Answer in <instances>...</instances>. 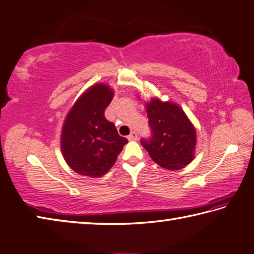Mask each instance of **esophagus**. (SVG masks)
<instances>
[{
    "mask_svg": "<svg viewBox=\"0 0 254 254\" xmlns=\"http://www.w3.org/2000/svg\"><path fill=\"white\" fill-rule=\"evenodd\" d=\"M137 139H138V135L135 131H132L130 135L128 136V140H137Z\"/></svg>",
    "mask_w": 254,
    "mask_h": 254,
    "instance_id": "obj_1",
    "label": "esophagus"
}]
</instances>
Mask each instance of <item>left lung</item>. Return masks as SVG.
I'll return each mask as SVG.
<instances>
[{
  "label": "left lung",
  "mask_w": 254,
  "mask_h": 254,
  "mask_svg": "<svg viewBox=\"0 0 254 254\" xmlns=\"http://www.w3.org/2000/svg\"><path fill=\"white\" fill-rule=\"evenodd\" d=\"M152 135L141 140L151 159L162 168L180 170L194 158L197 133L193 124L179 105L158 97L146 103Z\"/></svg>",
  "instance_id": "8db88e82"
}]
</instances>
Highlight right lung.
<instances>
[{
    "label": "right lung",
    "mask_w": 254,
    "mask_h": 254,
    "mask_svg": "<svg viewBox=\"0 0 254 254\" xmlns=\"http://www.w3.org/2000/svg\"><path fill=\"white\" fill-rule=\"evenodd\" d=\"M114 97L107 84H95L71 106L62 128V155L80 176L99 178L112 168L128 140L118 135L105 109Z\"/></svg>",
    "instance_id": "1"
}]
</instances>
